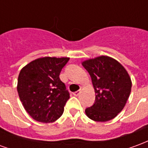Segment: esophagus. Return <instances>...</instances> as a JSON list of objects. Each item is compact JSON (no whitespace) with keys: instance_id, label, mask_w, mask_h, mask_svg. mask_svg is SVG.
Here are the masks:
<instances>
[{"instance_id":"obj_1","label":"esophagus","mask_w":148,"mask_h":148,"mask_svg":"<svg viewBox=\"0 0 148 148\" xmlns=\"http://www.w3.org/2000/svg\"><path fill=\"white\" fill-rule=\"evenodd\" d=\"M80 93H81V90H77V91H75V92H74V93H73V94H74V96H78V95H79V94H80Z\"/></svg>"}]
</instances>
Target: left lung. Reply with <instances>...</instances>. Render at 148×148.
Masks as SVG:
<instances>
[{"mask_svg":"<svg viewBox=\"0 0 148 148\" xmlns=\"http://www.w3.org/2000/svg\"><path fill=\"white\" fill-rule=\"evenodd\" d=\"M82 66L90 74L96 94L95 102L86 109V114L94 121H110L122 111L130 95L132 81L127 71L105 55L86 60Z\"/></svg>","mask_w":148,"mask_h":148,"instance_id":"obj_1","label":"left lung"}]
</instances>
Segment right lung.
Masks as SVG:
<instances>
[{
    "label": "right lung",
    "instance_id": "obj_1",
    "mask_svg": "<svg viewBox=\"0 0 148 148\" xmlns=\"http://www.w3.org/2000/svg\"><path fill=\"white\" fill-rule=\"evenodd\" d=\"M69 58L43 57L26 65L18 77L17 91L24 109L34 120L54 122L61 116L70 93L60 80Z\"/></svg>",
    "mask_w": 148,
    "mask_h": 148
}]
</instances>
